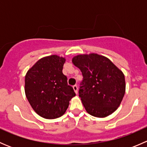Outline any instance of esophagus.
Listing matches in <instances>:
<instances>
[{
    "label": "esophagus",
    "mask_w": 147,
    "mask_h": 147,
    "mask_svg": "<svg viewBox=\"0 0 147 147\" xmlns=\"http://www.w3.org/2000/svg\"><path fill=\"white\" fill-rule=\"evenodd\" d=\"M73 90H74V91H75V92L76 93V94H78V86H77V85H74L73 86Z\"/></svg>",
    "instance_id": "obj_1"
}]
</instances>
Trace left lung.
Listing matches in <instances>:
<instances>
[{
  "label": "left lung",
  "mask_w": 147,
  "mask_h": 147,
  "mask_svg": "<svg viewBox=\"0 0 147 147\" xmlns=\"http://www.w3.org/2000/svg\"><path fill=\"white\" fill-rule=\"evenodd\" d=\"M72 63L82 74L79 97L86 111L96 117L113 113L125 93L123 72L106 57L95 53L75 56Z\"/></svg>",
  "instance_id": "left-lung-1"
}]
</instances>
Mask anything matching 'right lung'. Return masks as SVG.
Here are the masks:
<instances>
[{"label": "right lung", "mask_w": 147, "mask_h": 147, "mask_svg": "<svg viewBox=\"0 0 147 147\" xmlns=\"http://www.w3.org/2000/svg\"><path fill=\"white\" fill-rule=\"evenodd\" d=\"M65 59L55 55L38 60L25 78V92L35 112L45 119H56L65 114L69 100L75 96L63 75Z\"/></svg>", "instance_id": "1"}]
</instances>
